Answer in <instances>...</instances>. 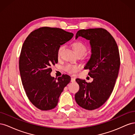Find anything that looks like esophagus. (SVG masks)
<instances>
[{
  "instance_id": "obj_1",
  "label": "esophagus",
  "mask_w": 135,
  "mask_h": 135,
  "mask_svg": "<svg viewBox=\"0 0 135 135\" xmlns=\"http://www.w3.org/2000/svg\"><path fill=\"white\" fill-rule=\"evenodd\" d=\"M75 81V78H71V82H74Z\"/></svg>"
}]
</instances>
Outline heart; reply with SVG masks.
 Wrapping results in <instances>:
<instances>
[{
  "label": "heart",
  "instance_id": "heart-1",
  "mask_svg": "<svg viewBox=\"0 0 135 135\" xmlns=\"http://www.w3.org/2000/svg\"><path fill=\"white\" fill-rule=\"evenodd\" d=\"M73 50L75 52L76 55L79 54H82L84 55L87 52V47L85 46V45L81 42H76L73 43ZM64 49V46H60L57 51V56L59 57L61 52L62 50ZM79 69V66H77V65H71V64H68L66 65V66L65 67V70H66L69 73H70V74H73V73H75L76 72L78 69Z\"/></svg>",
  "mask_w": 135,
  "mask_h": 135
}]
</instances>
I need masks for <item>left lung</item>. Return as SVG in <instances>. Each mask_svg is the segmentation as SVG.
Here are the masks:
<instances>
[{
    "mask_svg": "<svg viewBox=\"0 0 135 135\" xmlns=\"http://www.w3.org/2000/svg\"><path fill=\"white\" fill-rule=\"evenodd\" d=\"M79 36L89 41L91 55L84 68L89 69L93 81L76 79L79 90L75 99L80 107L92 110L103 105L113 91L120 64L119 50L115 39L104 28L80 30L75 39Z\"/></svg>",
    "mask_w": 135,
    "mask_h": 135,
    "instance_id": "8db88e82",
    "label": "left lung"
}]
</instances>
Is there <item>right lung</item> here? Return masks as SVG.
I'll list each match as a JSON object with an SVG mask.
<instances>
[{
    "instance_id": "add662e5",
    "label": "right lung",
    "mask_w": 135,
    "mask_h": 135,
    "mask_svg": "<svg viewBox=\"0 0 135 135\" xmlns=\"http://www.w3.org/2000/svg\"><path fill=\"white\" fill-rule=\"evenodd\" d=\"M73 35L61 28L43 27L31 32L23 44L19 60L22 85L31 103L40 110L55 108L71 80L66 74L57 79L51 76V67L58 62L59 48Z\"/></svg>"
}]
</instances>
